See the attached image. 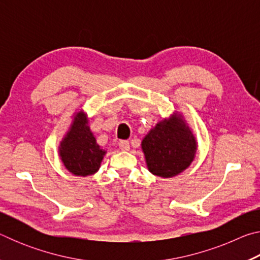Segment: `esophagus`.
Returning <instances> with one entry per match:
<instances>
[{"label":"esophagus","instance_id":"34e87169","mask_svg":"<svg viewBox=\"0 0 260 260\" xmlns=\"http://www.w3.org/2000/svg\"><path fill=\"white\" fill-rule=\"evenodd\" d=\"M119 148L122 151H127L129 150V142L127 140H121L119 142Z\"/></svg>","mask_w":260,"mask_h":260}]
</instances>
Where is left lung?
<instances>
[{"label":"left lung","instance_id":"8db88e82","mask_svg":"<svg viewBox=\"0 0 260 260\" xmlns=\"http://www.w3.org/2000/svg\"><path fill=\"white\" fill-rule=\"evenodd\" d=\"M142 150L152 174L172 178L191 164L196 153V140L181 116L161 120L143 139Z\"/></svg>","mask_w":260,"mask_h":260}]
</instances>
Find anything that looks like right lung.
I'll return each instance as SVG.
<instances>
[{"label":"right lung","mask_w":260,"mask_h":260,"mask_svg":"<svg viewBox=\"0 0 260 260\" xmlns=\"http://www.w3.org/2000/svg\"><path fill=\"white\" fill-rule=\"evenodd\" d=\"M82 111L74 117L71 128L61 140L59 156L69 172L87 177L98 172L105 151L101 149Z\"/></svg>","instance_id":"right-lung-1"}]
</instances>
